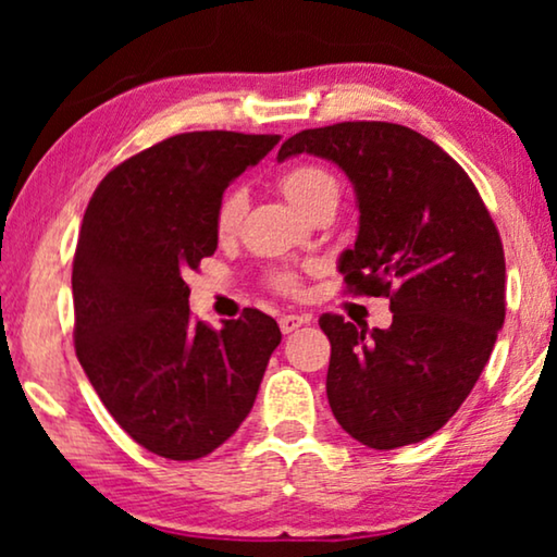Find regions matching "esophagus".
<instances>
[{
	"label": "esophagus",
	"instance_id": "obj_1",
	"mask_svg": "<svg viewBox=\"0 0 557 557\" xmlns=\"http://www.w3.org/2000/svg\"><path fill=\"white\" fill-rule=\"evenodd\" d=\"M311 322V317H299V314H284L278 319V326H281V332L284 334H292V332H296L299 330V326H307Z\"/></svg>",
	"mask_w": 557,
	"mask_h": 557
}]
</instances>
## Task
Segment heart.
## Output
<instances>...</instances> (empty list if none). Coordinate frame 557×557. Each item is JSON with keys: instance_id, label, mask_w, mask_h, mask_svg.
Returning <instances> with one entry per match:
<instances>
[{"instance_id": "heart-1", "label": "heart", "mask_w": 557, "mask_h": 557, "mask_svg": "<svg viewBox=\"0 0 557 557\" xmlns=\"http://www.w3.org/2000/svg\"><path fill=\"white\" fill-rule=\"evenodd\" d=\"M281 189H284L296 208L307 210L326 195H339V182L322 164H296L281 174ZM243 208H246V195L240 189H231V193L223 195L215 212V227L220 235H233L238 231ZM269 284L281 294L294 296L299 294L301 278L294 271H273L269 276Z\"/></svg>"}]
</instances>
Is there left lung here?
<instances>
[{
  "label": "left lung",
  "instance_id": "1",
  "mask_svg": "<svg viewBox=\"0 0 557 557\" xmlns=\"http://www.w3.org/2000/svg\"><path fill=\"white\" fill-rule=\"evenodd\" d=\"M330 159L355 185L360 233L339 258L349 294L387 296V330L322 314L326 398L370 448L429 438L467 400L505 324V250L469 174L387 121L307 128L278 149Z\"/></svg>",
  "mask_w": 557,
  "mask_h": 557
}]
</instances>
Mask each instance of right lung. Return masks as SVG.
Instances as JSON below:
<instances>
[{
	"mask_svg": "<svg viewBox=\"0 0 557 557\" xmlns=\"http://www.w3.org/2000/svg\"><path fill=\"white\" fill-rule=\"evenodd\" d=\"M276 144V134L170 136L113 166L83 215L75 355L121 429L164 459H200L238 431L281 342L258 309L223 330L197 322L185 281L215 253L225 187Z\"/></svg>",
	"mask_w": 557,
	"mask_h": 557,
	"instance_id": "1",
	"label": "right lung"
}]
</instances>
